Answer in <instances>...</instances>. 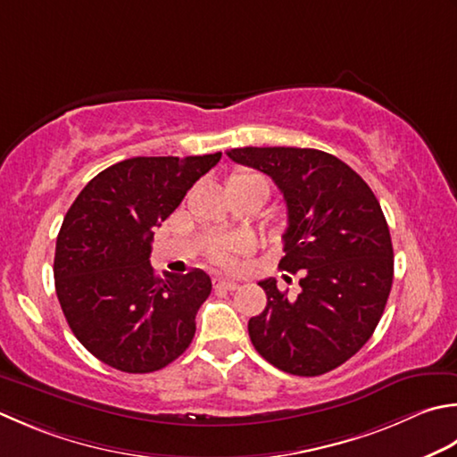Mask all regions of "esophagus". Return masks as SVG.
I'll use <instances>...</instances> for the list:
<instances>
[{"label": "esophagus", "mask_w": 457, "mask_h": 457, "mask_svg": "<svg viewBox=\"0 0 457 457\" xmlns=\"http://www.w3.org/2000/svg\"><path fill=\"white\" fill-rule=\"evenodd\" d=\"M213 287L226 289V291H236V289H239V283L234 281V279H221V277H216V279H213Z\"/></svg>", "instance_id": "34e87169"}]
</instances>
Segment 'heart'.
I'll return each mask as SVG.
<instances>
[{
  "instance_id": "heart-1",
  "label": "heart",
  "mask_w": 457,
  "mask_h": 457,
  "mask_svg": "<svg viewBox=\"0 0 457 457\" xmlns=\"http://www.w3.org/2000/svg\"><path fill=\"white\" fill-rule=\"evenodd\" d=\"M234 182H257V184L265 186L267 194H270V187H267V182L263 180L262 176H257V174H236V176H231L229 184H234ZM249 247H252V245H249V241L244 239V237L220 239V241H216V244H213V245L210 247L208 255H210V259H212V262L216 263V265L231 267V265L236 263V255L247 253Z\"/></svg>"
}]
</instances>
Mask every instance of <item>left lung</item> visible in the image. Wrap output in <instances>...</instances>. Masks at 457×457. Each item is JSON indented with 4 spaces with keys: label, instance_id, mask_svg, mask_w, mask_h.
Returning a JSON list of instances; mask_svg holds the SVG:
<instances>
[{
    "label": "left lung",
    "instance_id": "left-lung-1",
    "mask_svg": "<svg viewBox=\"0 0 457 457\" xmlns=\"http://www.w3.org/2000/svg\"><path fill=\"white\" fill-rule=\"evenodd\" d=\"M228 156L271 178L287 204L285 257L301 271L291 299L275 279L259 281L267 307L249 319L255 351L277 369L319 377L351 359L386 307L395 252L377 195L343 160L291 146L234 148Z\"/></svg>",
    "mask_w": 457,
    "mask_h": 457
}]
</instances>
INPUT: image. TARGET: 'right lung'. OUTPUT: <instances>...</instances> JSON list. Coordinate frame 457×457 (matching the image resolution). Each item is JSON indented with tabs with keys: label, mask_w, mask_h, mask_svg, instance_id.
Returning a JSON list of instances; mask_svg holds the SVG:
<instances>
[{
	"label": "right lung",
	"mask_w": 457,
	"mask_h": 457,
	"mask_svg": "<svg viewBox=\"0 0 457 457\" xmlns=\"http://www.w3.org/2000/svg\"><path fill=\"white\" fill-rule=\"evenodd\" d=\"M220 158L122 160L96 174L62 220L53 263L62 315L79 343L116 370H160L192 343L212 281L202 270L156 277L152 228Z\"/></svg>",
	"instance_id": "right-lung-1"
}]
</instances>
